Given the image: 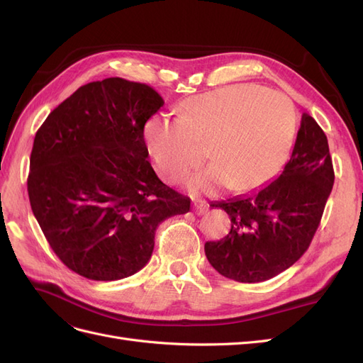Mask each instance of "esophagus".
<instances>
[{"label": "esophagus", "mask_w": 363, "mask_h": 363, "mask_svg": "<svg viewBox=\"0 0 363 363\" xmlns=\"http://www.w3.org/2000/svg\"><path fill=\"white\" fill-rule=\"evenodd\" d=\"M208 211L207 204L204 201H194V212L196 215H204Z\"/></svg>", "instance_id": "34e87169"}]
</instances>
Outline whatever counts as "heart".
<instances>
[{
	"instance_id": "obj_1",
	"label": "heart",
	"mask_w": 363,
	"mask_h": 363,
	"mask_svg": "<svg viewBox=\"0 0 363 363\" xmlns=\"http://www.w3.org/2000/svg\"><path fill=\"white\" fill-rule=\"evenodd\" d=\"M296 118L286 96L257 84H235L180 106L179 118L151 116L145 144L163 179L183 180L206 156L207 168L189 179L195 192H213L230 183L235 191L256 188L288 157Z\"/></svg>"
}]
</instances>
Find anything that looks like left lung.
I'll use <instances>...</instances> for the list:
<instances>
[{"instance_id": "obj_1", "label": "left lung", "mask_w": 363, "mask_h": 363, "mask_svg": "<svg viewBox=\"0 0 363 363\" xmlns=\"http://www.w3.org/2000/svg\"><path fill=\"white\" fill-rule=\"evenodd\" d=\"M333 182L327 136L303 113L291 159L276 180L211 204L227 212L232 228L218 242H206L207 260L221 276L240 283L276 277L309 248Z\"/></svg>"}]
</instances>
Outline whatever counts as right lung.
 I'll list each match as a JSON object with an SVG mask.
<instances>
[{
	"label": "right lung",
	"mask_w": 363,
	"mask_h": 363,
	"mask_svg": "<svg viewBox=\"0 0 363 363\" xmlns=\"http://www.w3.org/2000/svg\"><path fill=\"white\" fill-rule=\"evenodd\" d=\"M152 87L111 77L79 87L43 121L33 142L30 206L71 271L113 281L144 268L156 228L191 200L160 182L147 160V121L163 106Z\"/></svg>",
	"instance_id": "1"
}]
</instances>
